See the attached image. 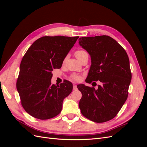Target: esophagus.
I'll return each mask as SVG.
<instances>
[{
    "mask_svg": "<svg viewBox=\"0 0 147 147\" xmlns=\"http://www.w3.org/2000/svg\"><path fill=\"white\" fill-rule=\"evenodd\" d=\"M77 90V85H75V84H74V86H73V90Z\"/></svg>",
    "mask_w": 147,
    "mask_h": 147,
    "instance_id": "esophagus-1",
    "label": "esophagus"
}]
</instances>
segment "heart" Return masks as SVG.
I'll return each instance as SVG.
<instances>
[{"instance_id":"heart-1","label":"heart","mask_w":147,"mask_h":147,"mask_svg":"<svg viewBox=\"0 0 147 147\" xmlns=\"http://www.w3.org/2000/svg\"><path fill=\"white\" fill-rule=\"evenodd\" d=\"M85 53H86V52L84 51V50H77L76 52L75 53V55L77 57V58L78 59V58H79V57H80L82 56H83V55L85 54ZM71 78L75 81H78L80 80V77L78 76V75H72V76H71Z\"/></svg>"}]
</instances>
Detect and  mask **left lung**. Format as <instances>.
I'll list each match as a JSON object with an SVG mask.
<instances>
[{
  "label": "left lung",
  "instance_id": "obj_1",
  "mask_svg": "<svg viewBox=\"0 0 147 147\" xmlns=\"http://www.w3.org/2000/svg\"><path fill=\"white\" fill-rule=\"evenodd\" d=\"M78 40L91 56V65L86 82L102 83L97 90L77 85L82 94L80 109L92 121H108L117 116L127 98L132 78L129 59L125 50L108 35L80 37Z\"/></svg>",
  "mask_w": 147,
  "mask_h": 147
}]
</instances>
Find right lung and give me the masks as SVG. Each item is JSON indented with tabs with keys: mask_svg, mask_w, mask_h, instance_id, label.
<instances>
[{
	"mask_svg": "<svg viewBox=\"0 0 147 147\" xmlns=\"http://www.w3.org/2000/svg\"><path fill=\"white\" fill-rule=\"evenodd\" d=\"M78 36H43L36 40L21 62L16 88L23 109L31 116L48 119L59 115L63 102L72 91L73 84L64 80L51 84L52 71L61 67Z\"/></svg>",
	"mask_w": 147,
	"mask_h": 147,
	"instance_id": "right-lung-1",
	"label": "right lung"
}]
</instances>
